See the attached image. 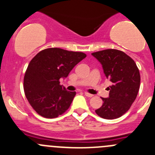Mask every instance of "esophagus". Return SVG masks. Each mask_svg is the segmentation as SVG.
Listing matches in <instances>:
<instances>
[{
    "label": "esophagus",
    "mask_w": 155,
    "mask_h": 155,
    "mask_svg": "<svg viewBox=\"0 0 155 155\" xmlns=\"http://www.w3.org/2000/svg\"><path fill=\"white\" fill-rule=\"evenodd\" d=\"M84 94H85V96H87V97H91L93 96V94H89V93H88V92H85Z\"/></svg>",
    "instance_id": "34e87169"
}]
</instances>
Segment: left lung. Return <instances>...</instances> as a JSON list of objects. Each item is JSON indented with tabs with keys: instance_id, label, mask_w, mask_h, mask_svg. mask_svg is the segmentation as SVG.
<instances>
[{
	"instance_id": "1",
	"label": "left lung",
	"mask_w": 155,
	"mask_h": 155,
	"mask_svg": "<svg viewBox=\"0 0 155 155\" xmlns=\"http://www.w3.org/2000/svg\"><path fill=\"white\" fill-rule=\"evenodd\" d=\"M103 67L104 73L112 82L108 87L109 97H101L103 104L96 114L107 120L120 117L136 100L140 87V73L135 61L124 52L107 49L91 54Z\"/></svg>"
}]
</instances>
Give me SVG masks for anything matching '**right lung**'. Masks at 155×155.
<instances>
[{"label": "right lung", "mask_w": 155, "mask_h": 155, "mask_svg": "<svg viewBox=\"0 0 155 155\" xmlns=\"http://www.w3.org/2000/svg\"><path fill=\"white\" fill-rule=\"evenodd\" d=\"M86 57L82 52L69 51L58 48L41 51L31 59L25 71L23 88L33 109L45 118H55L71 104L76 91H69L60 85Z\"/></svg>", "instance_id": "obj_1"}]
</instances>
